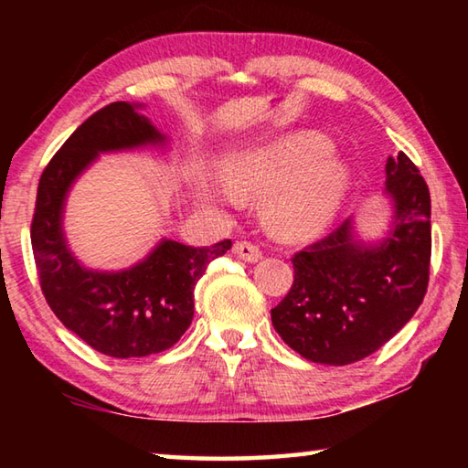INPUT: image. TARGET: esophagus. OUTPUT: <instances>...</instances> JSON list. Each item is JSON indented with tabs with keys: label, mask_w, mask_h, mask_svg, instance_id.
<instances>
[{
	"label": "esophagus",
	"mask_w": 468,
	"mask_h": 468,
	"mask_svg": "<svg viewBox=\"0 0 468 468\" xmlns=\"http://www.w3.org/2000/svg\"><path fill=\"white\" fill-rule=\"evenodd\" d=\"M233 253L237 258L245 260V262H258L260 258H262V251H260V248L256 243L251 241H235L233 245Z\"/></svg>",
	"instance_id": "esophagus-1"
}]
</instances>
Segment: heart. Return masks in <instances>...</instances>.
<instances>
[{"instance_id": "1", "label": "heart", "mask_w": 468, "mask_h": 468, "mask_svg": "<svg viewBox=\"0 0 468 468\" xmlns=\"http://www.w3.org/2000/svg\"><path fill=\"white\" fill-rule=\"evenodd\" d=\"M330 153V142L314 132L297 133L279 144L233 156L225 165V186L237 197L277 192L268 206L274 231L287 239L322 233L343 204L348 171ZM202 192L212 194L202 179Z\"/></svg>"}]
</instances>
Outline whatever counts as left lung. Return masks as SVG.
Masks as SVG:
<instances>
[{"mask_svg":"<svg viewBox=\"0 0 468 468\" xmlns=\"http://www.w3.org/2000/svg\"><path fill=\"white\" fill-rule=\"evenodd\" d=\"M386 189L394 227L384 243L355 241L345 220L291 258L295 279L271 315L281 338L307 361L348 366L366 359L421 305L431 260L430 189L405 153L388 156Z\"/></svg>","mask_w":468,"mask_h":468,"instance_id":"8db88e82","label":"left lung"}]
</instances>
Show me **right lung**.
I'll return each instance as SVG.
<instances>
[{"label":"right lung","mask_w":468,"mask_h":468,"mask_svg":"<svg viewBox=\"0 0 468 468\" xmlns=\"http://www.w3.org/2000/svg\"><path fill=\"white\" fill-rule=\"evenodd\" d=\"M161 140L130 102H111L63 142L38 179L30 243L43 295L63 326L115 359L146 357L176 345L194 318L196 282L212 260L231 250V239L210 248L167 239L123 272L84 271L68 251L61 206L78 173L105 150Z\"/></svg>","instance_id":"add662e5"}]
</instances>
